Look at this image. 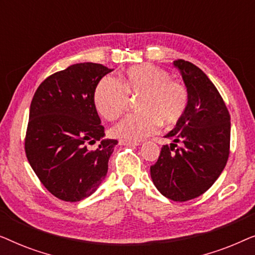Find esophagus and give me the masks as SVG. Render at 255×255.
Wrapping results in <instances>:
<instances>
[{"label":"esophagus","mask_w":255,"mask_h":255,"mask_svg":"<svg viewBox=\"0 0 255 255\" xmlns=\"http://www.w3.org/2000/svg\"><path fill=\"white\" fill-rule=\"evenodd\" d=\"M120 145H124V146H138L139 142L132 141V140H125V139H121Z\"/></svg>","instance_id":"34e87169"}]
</instances>
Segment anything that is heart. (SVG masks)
Here are the masks:
<instances>
[{
    "mask_svg": "<svg viewBox=\"0 0 255 255\" xmlns=\"http://www.w3.org/2000/svg\"><path fill=\"white\" fill-rule=\"evenodd\" d=\"M123 85L114 76L100 81L94 94L96 110L113 121L128 106V95L140 96L139 113L124 116L111 128L114 135L125 140H140L154 133L160 124L169 127L179 122L188 107V92L165 69L149 64L135 65L123 75Z\"/></svg>",
    "mask_w": 255,
    "mask_h": 255,
    "instance_id": "heart-1",
    "label": "heart"
}]
</instances>
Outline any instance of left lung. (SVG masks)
<instances>
[{"instance_id": "left-lung-1", "label": "left lung", "mask_w": 255, "mask_h": 255, "mask_svg": "<svg viewBox=\"0 0 255 255\" xmlns=\"http://www.w3.org/2000/svg\"><path fill=\"white\" fill-rule=\"evenodd\" d=\"M188 92V107L165 137L159 159L151 166L153 183L163 196L186 202L204 194L218 179L230 154L231 122L221 94L189 61H174Z\"/></svg>"}]
</instances>
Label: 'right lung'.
Returning <instances> with one entry per match:
<instances>
[{
  "mask_svg": "<svg viewBox=\"0 0 255 255\" xmlns=\"http://www.w3.org/2000/svg\"><path fill=\"white\" fill-rule=\"evenodd\" d=\"M113 69L81 62L44 80L31 101L25 154L44 187L59 200L88 197L106 179L117 140L103 139L94 94ZM99 142L95 150L89 144Z\"/></svg>",
  "mask_w": 255,
  "mask_h": 255,
  "instance_id": "add662e5",
  "label": "right lung"
}]
</instances>
